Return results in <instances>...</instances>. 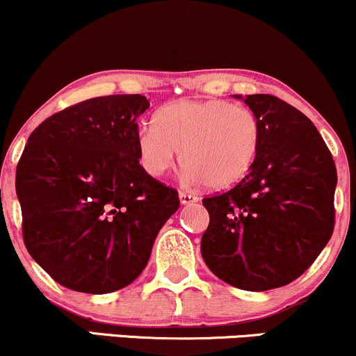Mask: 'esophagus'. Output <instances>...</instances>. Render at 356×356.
Here are the masks:
<instances>
[{
	"label": "esophagus",
	"mask_w": 356,
	"mask_h": 356,
	"mask_svg": "<svg viewBox=\"0 0 356 356\" xmlns=\"http://www.w3.org/2000/svg\"><path fill=\"white\" fill-rule=\"evenodd\" d=\"M179 199H181V204H184V206H187V204H194V202L199 201L197 195L189 194V192H184V191L179 192Z\"/></svg>",
	"instance_id": "obj_1"
}]
</instances>
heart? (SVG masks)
Here are the masks:
<instances>
[{"mask_svg": "<svg viewBox=\"0 0 356 356\" xmlns=\"http://www.w3.org/2000/svg\"><path fill=\"white\" fill-rule=\"evenodd\" d=\"M261 124L252 110L227 100H179L155 113V125L140 127L137 152L152 177H162L181 152L184 179L227 189L254 165Z\"/></svg>", "mask_w": 356, "mask_h": 356, "instance_id": "heart-1", "label": "heart"}]
</instances>
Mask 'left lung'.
<instances>
[{
	"instance_id": "left-lung-1",
	"label": "left lung",
	"mask_w": 356,
	"mask_h": 356,
	"mask_svg": "<svg viewBox=\"0 0 356 356\" xmlns=\"http://www.w3.org/2000/svg\"><path fill=\"white\" fill-rule=\"evenodd\" d=\"M244 102L259 118V154L238 186L202 199L209 226L201 252L219 280L266 291L300 277L328 244L337 167L300 110L268 93Z\"/></svg>"
}]
</instances>
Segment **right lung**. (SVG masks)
I'll return each mask as SVG.
<instances>
[{
	"label": "right lung",
	"instance_id": "obj_1",
	"mask_svg": "<svg viewBox=\"0 0 356 356\" xmlns=\"http://www.w3.org/2000/svg\"><path fill=\"white\" fill-rule=\"evenodd\" d=\"M144 95L88 99L53 113L16 167L23 241L56 283L105 295L144 271L179 194L138 164Z\"/></svg>",
	"mask_w": 356,
	"mask_h": 356
}]
</instances>
